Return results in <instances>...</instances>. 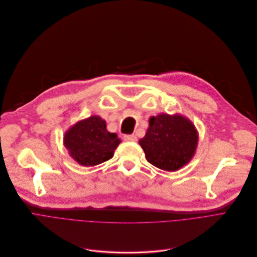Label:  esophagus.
<instances>
[{
    "label": "esophagus",
    "mask_w": 257,
    "mask_h": 257,
    "mask_svg": "<svg viewBox=\"0 0 257 257\" xmlns=\"http://www.w3.org/2000/svg\"><path fill=\"white\" fill-rule=\"evenodd\" d=\"M136 136L135 135H125L124 136V141L126 142H136Z\"/></svg>",
    "instance_id": "1"
}]
</instances>
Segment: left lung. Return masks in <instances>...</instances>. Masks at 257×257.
I'll return each mask as SVG.
<instances>
[{"instance_id":"1","label":"left lung","mask_w":257,"mask_h":257,"mask_svg":"<svg viewBox=\"0 0 257 257\" xmlns=\"http://www.w3.org/2000/svg\"><path fill=\"white\" fill-rule=\"evenodd\" d=\"M139 144L149 163L166 172H176L194 157L198 132L181 113H159L149 118V128Z\"/></svg>"}]
</instances>
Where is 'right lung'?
<instances>
[{
  "label": "right lung",
  "instance_id": "obj_1",
  "mask_svg": "<svg viewBox=\"0 0 257 257\" xmlns=\"http://www.w3.org/2000/svg\"><path fill=\"white\" fill-rule=\"evenodd\" d=\"M119 144L121 140L106 129L105 119L99 115L80 119L64 134L65 148L82 166H95L111 159Z\"/></svg>",
  "mask_w": 257,
  "mask_h": 257
}]
</instances>
